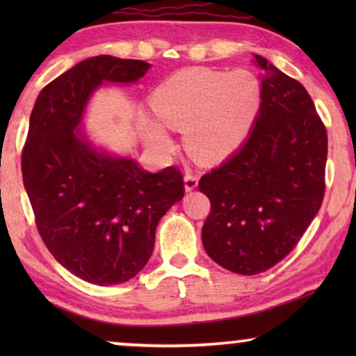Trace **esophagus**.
Wrapping results in <instances>:
<instances>
[{
	"label": "esophagus",
	"mask_w": 356,
	"mask_h": 356,
	"mask_svg": "<svg viewBox=\"0 0 356 356\" xmlns=\"http://www.w3.org/2000/svg\"><path fill=\"white\" fill-rule=\"evenodd\" d=\"M197 181H199L197 173L188 172L186 175H184V188H186V191H193V189L197 186Z\"/></svg>",
	"instance_id": "34e87169"
}]
</instances>
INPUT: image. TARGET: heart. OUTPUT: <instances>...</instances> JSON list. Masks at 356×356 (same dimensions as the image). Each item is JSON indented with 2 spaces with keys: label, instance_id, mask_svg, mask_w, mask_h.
Segmentation results:
<instances>
[{
  "label": "heart",
  "instance_id": "1",
  "mask_svg": "<svg viewBox=\"0 0 356 356\" xmlns=\"http://www.w3.org/2000/svg\"><path fill=\"white\" fill-rule=\"evenodd\" d=\"M261 82L254 72L193 67L162 82L150 97L154 113L170 128H186V147L204 162H218L235 152L259 113ZM150 140L167 144L162 126H150Z\"/></svg>",
  "mask_w": 356,
  "mask_h": 356
}]
</instances>
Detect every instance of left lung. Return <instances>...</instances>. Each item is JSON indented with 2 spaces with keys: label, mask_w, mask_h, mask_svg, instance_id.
Returning <instances> with one entry per match:
<instances>
[{
  "label": "left lung",
  "mask_w": 356,
  "mask_h": 356,
  "mask_svg": "<svg viewBox=\"0 0 356 356\" xmlns=\"http://www.w3.org/2000/svg\"><path fill=\"white\" fill-rule=\"evenodd\" d=\"M262 100L250 138L199 179L211 201L204 250L241 275L266 272L298 245L325 191L327 131L303 86L266 58Z\"/></svg>",
  "instance_id": "left-lung-1"
}]
</instances>
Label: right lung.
<instances>
[{"instance_id": "add662e5", "label": "right lung", "mask_w": 356, "mask_h": 356, "mask_svg": "<svg viewBox=\"0 0 356 356\" xmlns=\"http://www.w3.org/2000/svg\"><path fill=\"white\" fill-rule=\"evenodd\" d=\"M149 67L89 58L43 87L31 115L21 167L37 230L53 257L90 284L133 279L152 254L159 220L184 196L178 167L149 173L79 138L92 92L104 82H136Z\"/></svg>"}]
</instances>
